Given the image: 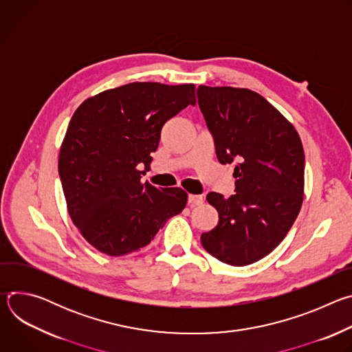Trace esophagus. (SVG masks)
Instances as JSON below:
<instances>
[{
  "instance_id": "1",
  "label": "esophagus",
  "mask_w": 352,
  "mask_h": 352,
  "mask_svg": "<svg viewBox=\"0 0 352 352\" xmlns=\"http://www.w3.org/2000/svg\"><path fill=\"white\" fill-rule=\"evenodd\" d=\"M204 204V196L202 195H189L188 196V205L190 208H195V206H199Z\"/></svg>"
}]
</instances>
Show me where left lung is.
Segmentation results:
<instances>
[{"label": "left lung", "instance_id": "1", "mask_svg": "<svg viewBox=\"0 0 352 352\" xmlns=\"http://www.w3.org/2000/svg\"><path fill=\"white\" fill-rule=\"evenodd\" d=\"M197 103L221 164L236 160L235 195L206 199L217 226L204 248L231 266L269 255L292 227L304 202L305 155L294 125L259 93L242 87H197Z\"/></svg>", "mask_w": 352, "mask_h": 352}]
</instances>
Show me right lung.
Wrapping results in <instances>:
<instances>
[{"label": "right lung", "mask_w": 352, "mask_h": 352, "mask_svg": "<svg viewBox=\"0 0 352 352\" xmlns=\"http://www.w3.org/2000/svg\"><path fill=\"white\" fill-rule=\"evenodd\" d=\"M195 103L193 83L135 82L86 98L74 113L58 173L71 220L102 254L135 252L184 210V189H157L140 178L163 125Z\"/></svg>", "instance_id": "add662e5"}]
</instances>
